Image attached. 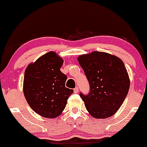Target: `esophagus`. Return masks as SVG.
I'll list each match as a JSON object with an SVG mask.
<instances>
[{
    "mask_svg": "<svg viewBox=\"0 0 147 147\" xmlns=\"http://www.w3.org/2000/svg\"><path fill=\"white\" fill-rule=\"evenodd\" d=\"M78 92H79V89H78V87H75V88L74 89V92L78 93Z\"/></svg>",
    "mask_w": 147,
    "mask_h": 147,
    "instance_id": "1",
    "label": "esophagus"
}]
</instances>
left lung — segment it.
<instances>
[{"label":"left lung","mask_w":147,"mask_h":147,"mask_svg":"<svg viewBox=\"0 0 147 147\" xmlns=\"http://www.w3.org/2000/svg\"><path fill=\"white\" fill-rule=\"evenodd\" d=\"M90 84V92L80 97L89 113L103 119L115 115L125 100L129 78L124 63L119 57L94 51L78 57Z\"/></svg>","instance_id":"left-lung-1"}]
</instances>
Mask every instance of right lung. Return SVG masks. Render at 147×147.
Masks as SVG:
<instances>
[{
	"label": "right lung",
	"instance_id": "right-lung-1",
	"mask_svg": "<svg viewBox=\"0 0 147 147\" xmlns=\"http://www.w3.org/2000/svg\"><path fill=\"white\" fill-rule=\"evenodd\" d=\"M63 60L54 52L41 56L25 71L23 92L28 105L46 118L58 117L73 92L65 87L67 75L60 71Z\"/></svg>",
	"mask_w": 147,
	"mask_h": 147
}]
</instances>
